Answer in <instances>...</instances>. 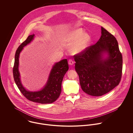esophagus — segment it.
<instances>
[{
	"label": "esophagus",
	"instance_id": "1",
	"mask_svg": "<svg viewBox=\"0 0 133 133\" xmlns=\"http://www.w3.org/2000/svg\"><path fill=\"white\" fill-rule=\"evenodd\" d=\"M74 61H73V60L70 59V60H69V65H72L74 64Z\"/></svg>",
	"mask_w": 133,
	"mask_h": 133
}]
</instances>
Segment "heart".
<instances>
[{
    "instance_id": "b5f03b06",
    "label": "heart",
    "mask_w": 133,
    "mask_h": 133,
    "mask_svg": "<svg viewBox=\"0 0 133 133\" xmlns=\"http://www.w3.org/2000/svg\"><path fill=\"white\" fill-rule=\"evenodd\" d=\"M64 41L68 43L76 41L71 46L70 52L76 54L82 52L88 46L91 41V37L88 33L80 28L76 29L69 32L64 38Z\"/></svg>"
}]
</instances>
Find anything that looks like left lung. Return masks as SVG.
<instances>
[{
    "instance_id": "8db88e82",
    "label": "left lung",
    "mask_w": 133,
    "mask_h": 133,
    "mask_svg": "<svg viewBox=\"0 0 133 133\" xmlns=\"http://www.w3.org/2000/svg\"><path fill=\"white\" fill-rule=\"evenodd\" d=\"M74 57L81 89L87 94L101 96L119 84L122 54L116 38L103 27L97 42Z\"/></svg>"
}]
</instances>
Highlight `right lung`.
<instances>
[{"instance_id":"add662e5","label":"right lung","mask_w":133,"mask_h":133,"mask_svg":"<svg viewBox=\"0 0 133 133\" xmlns=\"http://www.w3.org/2000/svg\"><path fill=\"white\" fill-rule=\"evenodd\" d=\"M34 36V34L29 35L16 50L13 70L14 81L21 93L28 100L41 104L52 103L57 100L61 93L62 81L65 74L69 70L68 60L64 59L54 64L45 85L41 90L36 92L26 90L20 80L18 70L19 55L23 47L31 43Z\"/></svg>"}]
</instances>
